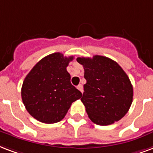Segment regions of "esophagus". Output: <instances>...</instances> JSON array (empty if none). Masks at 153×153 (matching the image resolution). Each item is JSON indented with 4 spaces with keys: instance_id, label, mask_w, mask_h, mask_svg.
Returning a JSON list of instances; mask_svg holds the SVG:
<instances>
[{
    "instance_id": "1",
    "label": "esophagus",
    "mask_w": 153,
    "mask_h": 153,
    "mask_svg": "<svg viewBox=\"0 0 153 153\" xmlns=\"http://www.w3.org/2000/svg\"><path fill=\"white\" fill-rule=\"evenodd\" d=\"M77 88H78V89H79V91L82 92V93L83 92V87H82V84H79V86L77 87Z\"/></svg>"
}]
</instances>
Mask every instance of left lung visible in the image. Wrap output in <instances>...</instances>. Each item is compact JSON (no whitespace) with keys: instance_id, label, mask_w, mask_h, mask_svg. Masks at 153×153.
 <instances>
[{"instance_id":"8db88e82","label":"left lung","mask_w":153,"mask_h":153,"mask_svg":"<svg viewBox=\"0 0 153 153\" xmlns=\"http://www.w3.org/2000/svg\"><path fill=\"white\" fill-rule=\"evenodd\" d=\"M77 62L84 68L87 83L81 101L90 120L102 126L121 120L133 99V87L124 71L104 56L78 58Z\"/></svg>"}]
</instances>
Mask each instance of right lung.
I'll use <instances>...</instances> for the list:
<instances>
[{"label": "right lung", "mask_w": 153, "mask_h": 153, "mask_svg": "<svg viewBox=\"0 0 153 153\" xmlns=\"http://www.w3.org/2000/svg\"><path fill=\"white\" fill-rule=\"evenodd\" d=\"M73 56L61 53L45 56L26 75L22 87V102L37 120L45 123L61 121L72 102L82 97V93L71 83L66 71Z\"/></svg>", "instance_id": "1"}]
</instances>
